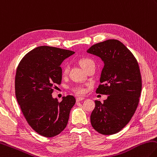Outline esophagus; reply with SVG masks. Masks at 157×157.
I'll return each mask as SVG.
<instances>
[{
	"label": "esophagus",
	"mask_w": 157,
	"mask_h": 157,
	"mask_svg": "<svg viewBox=\"0 0 157 157\" xmlns=\"http://www.w3.org/2000/svg\"><path fill=\"white\" fill-rule=\"evenodd\" d=\"M84 98H82V97H79V98H78L76 99V101H80L84 100Z\"/></svg>",
	"instance_id": "obj_1"
}]
</instances>
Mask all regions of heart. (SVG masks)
I'll list each match as a JSON object with an SVG mask.
<instances>
[{
	"label": "heart",
	"mask_w": 157,
	"mask_h": 157,
	"mask_svg": "<svg viewBox=\"0 0 157 157\" xmlns=\"http://www.w3.org/2000/svg\"><path fill=\"white\" fill-rule=\"evenodd\" d=\"M79 63L80 64V66L83 68V69H86V68L88 66V65L94 63L92 59L88 58H82L79 60ZM68 71H69V66L68 65H65L64 69H63V73L67 74ZM73 90L75 93L80 95V94H83L84 93V89L82 86H75L73 88Z\"/></svg>",
	"instance_id": "heart-1"
}]
</instances>
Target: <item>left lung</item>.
<instances>
[{
	"label": "left lung",
	"instance_id": "left-lung-1",
	"mask_svg": "<svg viewBox=\"0 0 157 157\" xmlns=\"http://www.w3.org/2000/svg\"><path fill=\"white\" fill-rule=\"evenodd\" d=\"M87 53L99 57L104 62L99 79L101 84L96 93L108 95L103 103L95 101L91 125L102 135H113L126 126L137 108L142 86L138 62L117 40L94 44Z\"/></svg>",
	"mask_w": 157,
	"mask_h": 157
}]
</instances>
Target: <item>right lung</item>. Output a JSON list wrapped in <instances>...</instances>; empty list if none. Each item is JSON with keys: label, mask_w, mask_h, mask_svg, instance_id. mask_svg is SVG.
<instances>
[{"label": "right lung", "mask_w": 157, "mask_h": 157, "mask_svg": "<svg viewBox=\"0 0 157 157\" xmlns=\"http://www.w3.org/2000/svg\"><path fill=\"white\" fill-rule=\"evenodd\" d=\"M74 51L40 46L24 56L17 68L15 93L18 103L29 126L46 137L59 135L66 128L71 108L75 104L72 95L53 98L56 84H60V64Z\"/></svg>", "instance_id": "right-lung-1"}]
</instances>
